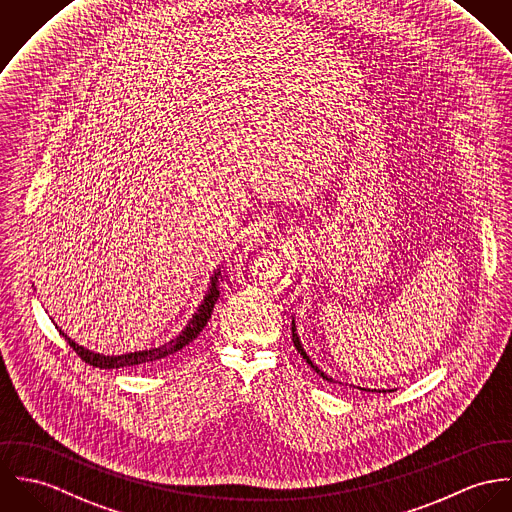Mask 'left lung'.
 <instances>
[{
	"instance_id": "left-lung-1",
	"label": "left lung",
	"mask_w": 512,
	"mask_h": 512,
	"mask_svg": "<svg viewBox=\"0 0 512 512\" xmlns=\"http://www.w3.org/2000/svg\"><path fill=\"white\" fill-rule=\"evenodd\" d=\"M290 330H292V341H294V347L298 349V353L302 355V359H306V363H308V365H310V367H312V369H314V371H316V373H318L322 379H326L328 383H332L334 379H332V377H328V375H326V373H324V371H322V369H320L316 363H312V359H310V357H308V353L304 351V347H302V343H300V338H298V334H296V326H294V320H292V328H290ZM357 389H361V387H357ZM361 391H367V389H361ZM379 393H381V391H379ZM383 393H385V391H383Z\"/></svg>"
}]
</instances>
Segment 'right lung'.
Listing matches in <instances>:
<instances>
[{"label": "right lung", "instance_id": "add662e5", "mask_svg": "<svg viewBox=\"0 0 512 512\" xmlns=\"http://www.w3.org/2000/svg\"><path fill=\"white\" fill-rule=\"evenodd\" d=\"M222 277V271L218 269L212 277V283L210 288L202 300V304L198 306V310L192 314V318L188 320L186 328L174 338V340L167 341L159 347H151V349H145V351H135V353H123V355H102V353H94L82 345H78L76 341L70 340L62 330H58L62 334V338L68 341V345L82 357V361H86L88 365H94V367H100V369H121V367H143V365H149V363H155L159 359H165L172 353H176L178 349L186 347L190 341L196 340L200 336V332L206 328L208 320L212 318V312H214V306L218 302V296H220V290H218V279Z\"/></svg>", "mask_w": 512, "mask_h": 512}]
</instances>
